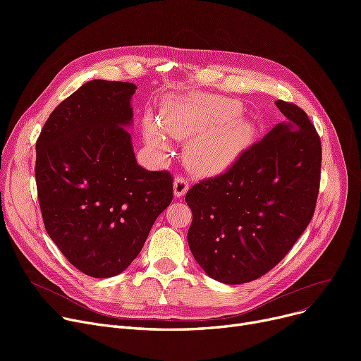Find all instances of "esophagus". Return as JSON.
I'll list each match as a JSON object with an SVG mask.
<instances>
[{
  "label": "esophagus",
  "instance_id": "obj_1",
  "mask_svg": "<svg viewBox=\"0 0 361 361\" xmlns=\"http://www.w3.org/2000/svg\"><path fill=\"white\" fill-rule=\"evenodd\" d=\"M187 190H188V181L184 177L177 176L176 180H174V195H176V197L184 196L187 193Z\"/></svg>",
  "mask_w": 361,
  "mask_h": 361
}]
</instances>
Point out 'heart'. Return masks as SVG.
<instances>
[{
	"label": "heart",
	"mask_w": 361,
	"mask_h": 361,
	"mask_svg": "<svg viewBox=\"0 0 361 361\" xmlns=\"http://www.w3.org/2000/svg\"><path fill=\"white\" fill-rule=\"evenodd\" d=\"M235 111L228 101L212 97H197L184 102H178L166 109L161 124L152 117H145L146 142L158 149L166 147L168 136L188 140L185 159L196 171H214L228 162L238 149L244 124L240 120L228 118Z\"/></svg>",
	"instance_id": "b5f03b06"
}]
</instances>
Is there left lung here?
Instances as JSON below:
<instances>
[{
	"label": "left lung",
	"mask_w": 361,
	"mask_h": 361,
	"mask_svg": "<svg viewBox=\"0 0 361 361\" xmlns=\"http://www.w3.org/2000/svg\"><path fill=\"white\" fill-rule=\"evenodd\" d=\"M286 121L185 195L193 221L190 250L211 278L235 286L255 281L286 257L313 218L322 145L300 106L275 101Z\"/></svg>",
	"instance_id": "obj_1"
}]
</instances>
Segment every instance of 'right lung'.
<instances>
[{
    "label": "right lung",
    "instance_id": "1",
    "mask_svg": "<svg viewBox=\"0 0 361 361\" xmlns=\"http://www.w3.org/2000/svg\"><path fill=\"white\" fill-rule=\"evenodd\" d=\"M136 85L90 80L64 99L36 142L35 177L45 230L93 278L126 271L173 200V176L147 171L127 126Z\"/></svg>",
    "mask_w": 361,
    "mask_h": 361
}]
</instances>
